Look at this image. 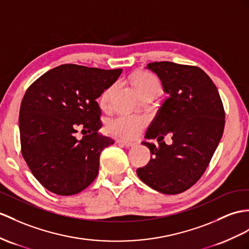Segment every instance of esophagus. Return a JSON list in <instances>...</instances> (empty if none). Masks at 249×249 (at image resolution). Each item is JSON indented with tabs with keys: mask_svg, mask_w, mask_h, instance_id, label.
<instances>
[{
	"mask_svg": "<svg viewBox=\"0 0 249 249\" xmlns=\"http://www.w3.org/2000/svg\"><path fill=\"white\" fill-rule=\"evenodd\" d=\"M118 143L124 145V147L126 148H132V147H135V145L137 144L136 142H126V141H120V139H118L117 141Z\"/></svg>",
	"mask_w": 249,
	"mask_h": 249,
	"instance_id": "1",
	"label": "esophagus"
}]
</instances>
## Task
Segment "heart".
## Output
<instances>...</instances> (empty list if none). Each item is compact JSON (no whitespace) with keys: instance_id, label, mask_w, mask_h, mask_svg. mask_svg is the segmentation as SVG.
<instances>
[{"instance_id":"b5f03b06","label":"heart","mask_w":249,"mask_h":249,"mask_svg":"<svg viewBox=\"0 0 249 249\" xmlns=\"http://www.w3.org/2000/svg\"><path fill=\"white\" fill-rule=\"evenodd\" d=\"M136 89L139 94L144 92L145 89L157 87L160 88L159 81L152 75L147 72H137L133 77ZM111 89H107L101 95V105H106L110 96ZM148 124V119L142 115L135 114H119L117 116L111 118L107 121V131L112 135L121 138H134L141 133Z\"/></svg>"}]
</instances>
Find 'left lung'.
<instances>
[{
  "instance_id": "8db88e82",
  "label": "left lung",
  "mask_w": 249,
  "mask_h": 249,
  "mask_svg": "<svg viewBox=\"0 0 249 249\" xmlns=\"http://www.w3.org/2000/svg\"><path fill=\"white\" fill-rule=\"evenodd\" d=\"M145 69L160 79L168 97L144 136L157 138L159 144L142 142L151 160L136 172L152 189L178 195L206 171L223 135L225 112L215 84L197 66L160 61ZM168 132L173 135L171 145L162 142Z\"/></svg>"
}]
</instances>
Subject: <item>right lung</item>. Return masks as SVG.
Listing matches in <instances>:
<instances>
[{"instance_id": "add662e5", "label": "right lung", "mask_w": 249, "mask_h": 249, "mask_svg": "<svg viewBox=\"0 0 249 249\" xmlns=\"http://www.w3.org/2000/svg\"><path fill=\"white\" fill-rule=\"evenodd\" d=\"M121 71L62 64L27 89L19 116L21 151L34 177L47 190L72 196L96 178L101 151L114 143L98 132L101 110L96 99ZM78 125L89 133L80 141L74 137Z\"/></svg>"}]
</instances>
